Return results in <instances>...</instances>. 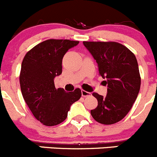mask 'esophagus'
Wrapping results in <instances>:
<instances>
[{
  "label": "esophagus",
  "instance_id": "1",
  "mask_svg": "<svg viewBox=\"0 0 157 157\" xmlns=\"http://www.w3.org/2000/svg\"><path fill=\"white\" fill-rule=\"evenodd\" d=\"M81 94H82V96H83V97H88V96H90V94H91L90 92L86 91V90H81Z\"/></svg>",
  "mask_w": 157,
  "mask_h": 157
}]
</instances>
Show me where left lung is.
Returning <instances> with one entry per match:
<instances>
[{
    "mask_svg": "<svg viewBox=\"0 0 157 157\" xmlns=\"http://www.w3.org/2000/svg\"><path fill=\"white\" fill-rule=\"evenodd\" d=\"M98 65L99 75L108 84L106 97L93 93L98 106L90 111L95 121L112 125L128 113L141 85L138 63L132 51L116 42H83Z\"/></svg>",
    "mask_w": 157,
    "mask_h": 157,
    "instance_id": "1",
    "label": "left lung"
}]
</instances>
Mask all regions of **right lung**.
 I'll return each mask as SVG.
<instances>
[{"instance_id": "right-lung-1", "label": "right lung", "mask_w": 157, "mask_h": 157, "mask_svg": "<svg viewBox=\"0 0 157 157\" xmlns=\"http://www.w3.org/2000/svg\"><path fill=\"white\" fill-rule=\"evenodd\" d=\"M79 43L69 39H47L29 51L21 63L19 81L23 98L35 118L46 126L60 124L70 105L81 97L77 88L67 92L56 88L54 78L62 74L66 52Z\"/></svg>"}]
</instances>
